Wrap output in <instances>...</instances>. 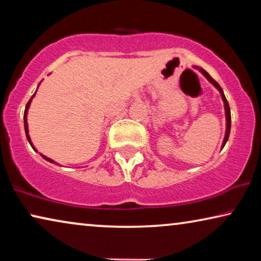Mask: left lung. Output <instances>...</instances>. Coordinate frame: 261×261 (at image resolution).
<instances>
[{
  "label": "left lung",
  "instance_id": "1",
  "mask_svg": "<svg viewBox=\"0 0 261 261\" xmlns=\"http://www.w3.org/2000/svg\"><path fill=\"white\" fill-rule=\"evenodd\" d=\"M195 69H197L199 72H201L203 76H204L206 80H208L210 83H212L214 87H215L217 90L220 91L221 94V97H222V101L224 103V112H226V134H224V139H223V142H222V148L224 147V145H226V142L228 140V138H229V133H230V124H231V117H230V108H229V105H228L227 102V98L226 96H224L223 94V90L222 88L220 87L219 83H217L216 81H214L212 77H210V74L206 72V71L204 69H202V67H198V66H195Z\"/></svg>",
  "mask_w": 261,
  "mask_h": 261
}]
</instances>
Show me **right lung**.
Masks as SVG:
<instances>
[{
    "mask_svg": "<svg viewBox=\"0 0 261 261\" xmlns=\"http://www.w3.org/2000/svg\"><path fill=\"white\" fill-rule=\"evenodd\" d=\"M39 84H40V83H39ZM37 90H38V89H37ZM35 92H37V91H35ZM35 92H34V95L32 96L31 99H30V101H28V103L26 105V109H24V114H23V122H24V132H26V138H27V140H28V142H30V144H31L32 147H33L34 151H37V149H35V147L33 146V144H32V140H31V138H30V134H28V123H27V114H28V109H30L31 102H32V99H33V97L35 96ZM41 156H42V158H44L45 160H47V162H49V163L57 164V163L55 162V160H52V159L47 158V156L44 155V154H41Z\"/></svg>",
    "mask_w": 261,
    "mask_h": 261,
    "instance_id": "1",
    "label": "right lung"
}]
</instances>
